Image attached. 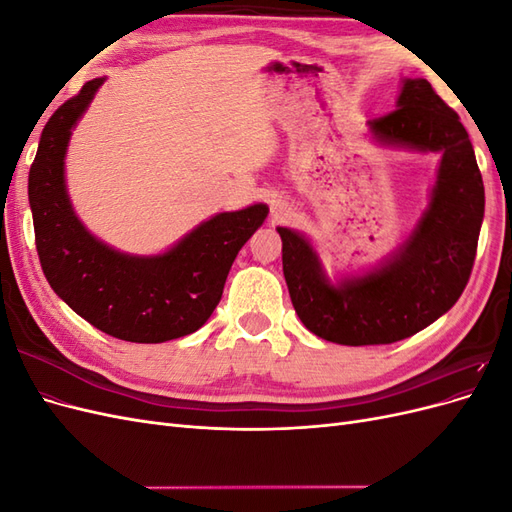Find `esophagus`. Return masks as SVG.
I'll use <instances>...</instances> for the list:
<instances>
[{"mask_svg":"<svg viewBox=\"0 0 512 512\" xmlns=\"http://www.w3.org/2000/svg\"><path fill=\"white\" fill-rule=\"evenodd\" d=\"M271 215L275 222H286L292 218V207L286 203V200L275 198L271 200Z\"/></svg>","mask_w":512,"mask_h":512,"instance_id":"1","label":"esophagus"}]
</instances>
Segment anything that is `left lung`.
<instances>
[{"mask_svg": "<svg viewBox=\"0 0 512 512\" xmlns=\"http://www.w3.org/2000/svg\"><path fill=\"white\" fill-rule=\"evenodd\" d=\"M367 128L380 145L440 153L429 203L406 241L376 267L331 282L303 232L277 226L294 312L314 335L342 346L393 344L444 316L470 280L485 215L470 136L427 79L401 81L395 111Z\"/></svg>", "mask_w": 512, "mask_h": 512, "instance_id": "8db88e82", "label": "left lung"}]
</instances>
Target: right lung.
<instances>
[{
	"label": "right lung",
	"instance_id": "right-lung-1",
	"mask_svg": "<svg viewBox=\"0 0 512 512\" xmlns=\"http://www.w3.org/2000/svg\"><path fill=\"white\" fill-rule=\"evenodd\" d=\"M106 79L83 85L46 121L29 170V207L42 271L61 301L106 335L162 344L198 331L218 307L241 247L267 220L256 203L200 222L162 254L119 252L91 235L66 188V153L76 123Z\"/></svg>",
	"mask_w": 512,
	"mask_h": 512
}]
</instances>
